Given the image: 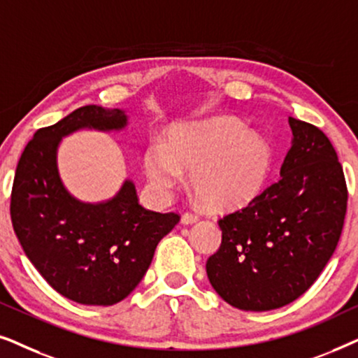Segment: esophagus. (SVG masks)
Segmentation results:
<instances>
[{
    "instance_id": "1",
    "label": "esophagus",
    "mask_w": 358,
    "mask_h": 358,
    "mask_svg": "<svg viewBox=\"0 0 358 358\" xmlns=\"http://www.w3.org/2000/svg\"><path fill=\"white\" fill-rule=\"evenodd\" d=\"M199 222V215L197 213H192V212H185L182 215V223L184 224H192V223H197Z\"/></svg>"
}]
</instances>
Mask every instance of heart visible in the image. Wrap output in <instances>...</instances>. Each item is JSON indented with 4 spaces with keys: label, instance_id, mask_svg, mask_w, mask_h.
Listing matches in <instances>:
<instances>
[{
    "label": "heart",
    "instance_id": "1",
    "mask_svg": "<svg viewBox=\"0 0 358 358\" xmlns=\"http://www.w3.org/2000/svg\"><path fill=\"white\" fill-rule=\"evenodd\" d=\"M271 164L267 140L231 117L178 127L168 148L150 145L143 158L145 173L161 195L173 194L190 173L194 194L215 210L239 208L256 199Z\"/></svg>",
    "mask_w": 358,
    "mask_h": 358
}]
</instances>
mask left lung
Returning a JSON list of instances; mask_svg holds the SVG:
<instances>
[{
	"mask_svg": "<svg viewBox=\"0 0 358 358\" xmlns=\"http://www.w3.org/2000/svg\"><path fill=\"white\" fill-rule=\"evenodd\" d=\"M293 140L277 182L246 207L218 220L220 249L207 275L224 301L268 311L295 301L326 267L339 243L347 185L329 138L288 117Z\"/></svg>",
	"mask_w": 358,
	"mask_h": 358,
	"instance_id": "8db88e82",
	"label": "left lung"
}]
</instances>
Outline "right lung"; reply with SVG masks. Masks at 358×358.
I'll use <instances>...</instances> for the list:
<instances>
[{"label": "right lung", "mask_w": 358, "mask_h": 358, "mask_svg": "<svg viewBox=\"0 0 358 358\" xmlns=\"http://www.w3.org/2000/svg\"><path fill=\"white\" fill-rule=\"evenodd\" d=\"M125 125L124 110L80 107L34 134L14 174L11 222L24 252L53 290L81 305L110 306L129 296L180 220L141 207L131 180L99 203L81 202L63 185L57 168L63 136Z\"/></svg>", "instance_id": "right-lung-1"}]
</instances>
